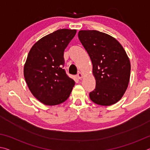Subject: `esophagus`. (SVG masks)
Returning <instances> with one entry per match:
<instances>
[{"label": "esophagus", "instance_id": "obj_1", "mask_svg": "<svg viewBox=\"0 0 150 150\" xmlns=\"http://www.w3.org/2000/svg\"><path fill=\"white\" fill-rule=\"evenodd\" d=\"M77 76V77H78L79 79H82V78L83 77V73H81V72L79 73Z\"/></svg>", "mask_w": 150, "mask_h": 150}]
</instances>
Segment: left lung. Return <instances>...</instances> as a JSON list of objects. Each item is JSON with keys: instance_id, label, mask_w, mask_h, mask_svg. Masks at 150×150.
I'll return each mask as SVG.
<instances>
[{"instance_id": "obj_1", "label": "left lung", "mask_w": 150, "mask_h": 150, "mask_svg": "<svg viewBox=\"0 0 150 150\" xmlns=\"http://www.w3.org/2000/svg\"><path fill=\"white\" fill-rule=\"evenodd\" d=\"M78 37L93 63L96 87L89 93L97 105L110 106L122 97L130 76V63L117 40L96 30H81Z\"/></svg>"}]
</instances>
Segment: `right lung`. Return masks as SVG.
Masks as SVG:
<instances>
[{
    "label": "right lung",
    "instance_id": "right-lung-1",
    "mask_svg": "<svg viewBox=\"0 0 150 150\" xmlns=\"http://www.w3.org/2000/svg\"><path fill=\"white\" fill-rule=\"evenodd\" d=\"M75 34V30H56L30 50L24 68L25 80L32 95L45 105L65 102L74 87V80L63 69V53Z\"/></svg>",
    "mask_w": 150,
    "mask_h": 150
}]
</instances>
